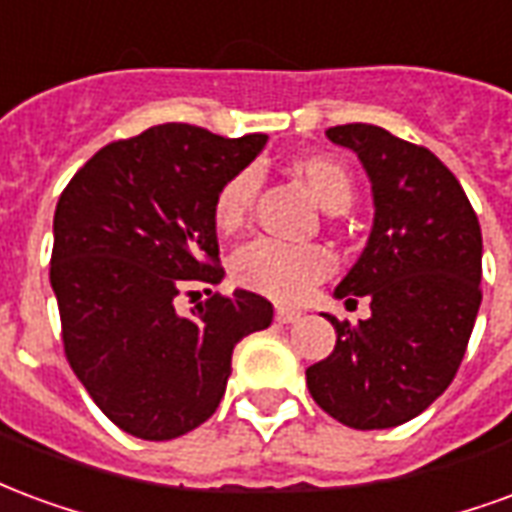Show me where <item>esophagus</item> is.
<instances>
[{
    "label": "esophagus",
    "mask_w": 512,
    "mask_h": 512,
    "mask_svg": "<svg viewBox=\"0 0 512 512\" xmlns=\"http://www.w3.org/2000/svg\"><path fill=\"white\" fill-rule=\"evenodd\" d=\"M274 318H277V323H296L301 318V312L293 310V307H277Z\"/></svg>",
    "instance_id": "esophagus-1"
}]
</instances>
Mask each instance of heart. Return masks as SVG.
Here are the masks:
<instances>
[{
    "instance_id": "heart-1",
    "label": "heart",
    "mask_w": 512,
    "mask_h": 512,
    "mask_svg": "<svg viewBox=\"0 0 512 512\" xmlns=\"http://www.w3.org/2000/svg\"><path fill=\"white\" fill-rule=\"evenodd\" d=\"M312 197L329 213H343L354 202V178L343 161L332 156H304L296 161ZM260 172L246 167L224 183L213 202V222L222 233L241 230L255 208ZM332 255L315 244H285L277 238H255L230 260L238 285L277 301H299L332 274Z\"/></svg>"
}]
</instances>
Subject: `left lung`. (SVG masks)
Listing matches in <instances>:
<instances>
[{
	"mask_svg": "<svg viewBox=\"0 0 512 512\" xmlns=\"http://www.w3.org/2000/svg\"><path fill=\"white\" fill-rule=\"evenodd\" d=\"M373 183L376 219L337 299H370V318L332 321L334 351L307 367L312 400L348 428L384 430L422 414L450 386L483 301V235L458 178L386 128L326 131Z\"/></svg>",
	"mask_w": 512,
	"mask_h": 512,
	"instance_id": "1",
	"label": "left lung"
}]
</instances>
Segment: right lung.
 Returning <instances> with one entry per match:
<instances>
[{
	"label": "right lung",
	"mask_w": 512,
	"mask_h": 512,
	"mask_svg": "<svg viewBox=\"0 0 512 512\" xmlns=\"http://www.w3.org/2000/svg\"><path fill=\"white\" fill-rule=\"evenodd\" d=\"M164 123L101 147L54 211L51 288L68 365L95 406L136 439L189 433L219 408L233 348L271 326L257 293H212L191 316L174 296L219 285L216 194L266 145Z\"/></svg>",
	"instance_id": "obj_1"
}]
</instances>
